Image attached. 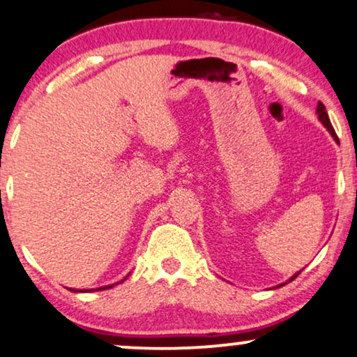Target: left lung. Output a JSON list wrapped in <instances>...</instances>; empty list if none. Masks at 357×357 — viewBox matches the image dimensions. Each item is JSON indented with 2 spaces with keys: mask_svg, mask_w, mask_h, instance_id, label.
Here are the masks:
<instances>
[{
  "mask_svg": "<svg viewBox=\"0 0 357 357\" xmlns=\"http://www.w3.org/2000/svg\"><path fill=\"white\" fill-rule=\"evenodd\" d=\"M316 112H318V117H319V121L323 122V126L326 127V129L329 130V134H331L333 137L337 140V135H336V132H334V129H333V126H331V121H329V117H328V112H326V107H324V104H323V102H318V109H316ZM298 275H300V273H296V275H294L293 278L289 280V281H293L294 278H296ZM280 286H283V284H280Z\"/></svg>",
  "mask_w": 357,
  "mask_h": 357,
  "instance_id": "8db88e82",
  "label": "left lung"
}]
</instances>
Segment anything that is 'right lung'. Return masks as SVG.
I'll list each match as a JSON object with an SVG mask.
<instances>
[{
	"label": "right lung",
	"instance_id": "add662e5",
	"mask_svg": "<svg viewBox=\"0 0 357 357\" xmlns=\"http://www.w3.org/2000/svg\"><path fill=\"white\" fill-rule=\"evenodd\" d=\"M114 284H111V286H102V288H98V289H107V288H112ZM71 291H74V289H71Z\"/></svg>",
	"mask_w": 357,
	"mask_h": 357
}]
</instances>
